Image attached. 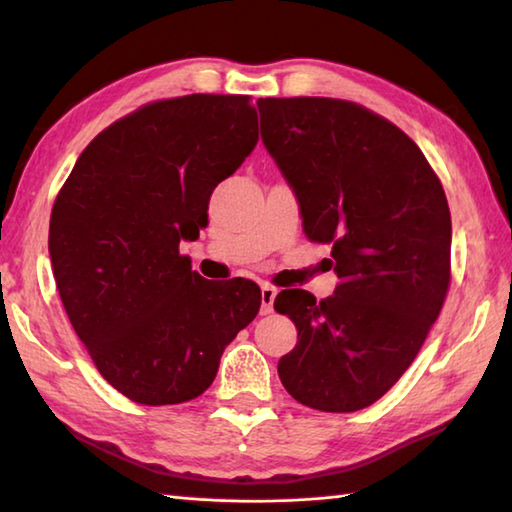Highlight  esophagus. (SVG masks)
I'll return each instance as SVG.
<instances>
[{"mask_svg":"<svg viewBox=\"0 0 512 512\" xmlns=\"http://www.w3.org/2000/svg\"><path fill=\"white\" fill-rule=\"evenodd\" d=\"M274 298H276V287L274 285H263L260 287V314L267 316L274 312Z\"/></svg>","mask_w":512,"mask_h":512,"instance_id":"34e87169","label":"esophagus"}]
</instances>
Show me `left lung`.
<instances>
[{"label": "left lung", "instance_id": "left-lung-1", "mask_svg": "<svg viewBox=\"0 0 512 512\" xmlns=\"http://www.w3.org/2000/svg\"><path fill=\"white\" fill-rule=\"evenodd\" d=\"M260 138L301 205L305 236L332 245L339 285L316 303L283 289L298 341L278 361L307 408L356 412L419 354L450 287V209L421 149L390 120L334 98L258 100Z\"/></svg>", "mask_w": 512, "mask_h": 512}]
</instances>
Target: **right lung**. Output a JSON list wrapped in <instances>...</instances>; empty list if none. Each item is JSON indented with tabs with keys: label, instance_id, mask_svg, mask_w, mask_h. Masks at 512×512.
<instances>
[{
	"label": "right lung",
	"instance_id": "add662e5",
	"mask_svg": "<svg viewBox=\"0 0 512 512\" xmlns=\"http://www.w3.org/2000/svg\"><path fill=\"white\" fill-rule=\"evenodd\" d=\"M249 100L140 106L89 142L55 198L48 252L64 310L98 372L142 406L200 397L260 310L256 283L207 281L180 256L207 225L211 191L256 147Z\"/></svg>",
	"mask_w": 512,
	"mask_h": 512
}]
</instances>
